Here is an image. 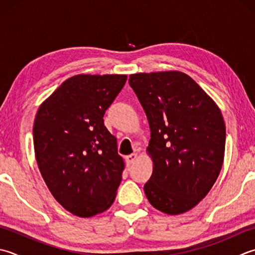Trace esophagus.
Returning a JSON list of instances; mask_svg holds the SVG:
<instances>
[{"label":"esophagus","mask_w":255,"mask_h":255,"mask_svg":"<svg viewBox=\"0 0 255 255\" xmlns=\"http://www.w3.org/2000/svg\"><path fill=\"white\" fill-rule=\"evenodd\" d=\"M137 158H138V154L137 153H131V154H129V156H127L126 157V162H127L128 166H130L131 163H133L134 161H136Z\"/></svg>","instance_id":"1"}]
</instances>
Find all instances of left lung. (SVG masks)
<instances>
[{
  "label": "left lung",
  "mask_w": 255,
  "mask_h": 255,
  "mask_svg": "<svg viewBox=\"0 0 255 255\" xmlns=\"http://www.w3.org/2000/svg\"><path fill=\"white\" fill-rule=\"evenodd\" d=\"M150 127L147 152L152 174L143 187L163 213L191 210L211 190L221 171L226 124L213 99L178 71L129 75Z\"/></svg>",
  "instance_id": "obj_1"
}]
</instances>
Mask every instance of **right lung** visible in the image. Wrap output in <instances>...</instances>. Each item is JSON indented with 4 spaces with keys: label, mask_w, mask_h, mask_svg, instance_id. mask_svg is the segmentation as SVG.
<instances>
[{
    "label": "right lung",
    "mask_w": 255,
    "mask_h": 255,
    "mask_svg": "<svg viewBox=\"0 0 255 255\" xmlns=\"http://www.w3.org/2000/svg\"><path fill=\"white\" fill-rule=\"evenodd\" d=\"M126 81L127 75H75L45 99L35 116L38 169L53 197L74 216H96L116 198L125 162L104 115Z\"/></svg>",
    "instance_id": "1"
}]
</instances>
